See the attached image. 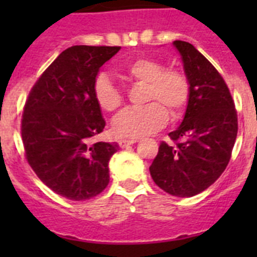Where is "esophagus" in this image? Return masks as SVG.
<instances>
[{
  "label": "esophagus",
  "instance_id": "obj_1",
  "mask_svg": "<svg viewBox=\"0 0 257 257\" xmlns=\"http://www.w3.org/2000/svg\"><path fill=\"white\" fill-rule=\"evenodd\" d=\"M135 143H136V140H134V139H122L118 142V144H119V147H121V148H127L128 145H133V144H135Z\"/></svg>",
  "mask_w": 257,
  "mask_h": 257
}]
</instances>
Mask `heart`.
<instances>
[{
	"label": "heart",
	"mask_w": 257,
	"mask_h": 257,
	"mask_svg": "<svg viewBox=\"0 0 257 257\" xmlns=\"http://www.w3.org/2000/svg\"><path fill=\"white\" fill-rule=\"evenodd\" d=\"M122 77L147 85L144 108H128L113 119L112 130L118 138L138 139L161 130L171 117L181 114L189 100V82L183 73L166 69L161 61L152 58H136L121 69ZM94 96L105 112H114L123 103L121 90L105 74L95 79Z\"/></svg>",
	"instance_id": "b5f03b06"
}]
</instances>
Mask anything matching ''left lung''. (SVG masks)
Segmentation results:
<instances>
[{
	"label": "left lung",
	"mask_w": 257,
	"mask_h": 257,
	"mask_svg": "<svg viewBox=\"0 0 257 257\" xmlns=\"http://www.w3.org/2000/svg\"><path fill=\"white\" fill-rule=\"evenodd\" d=\"M189 82L180 126L161 143L149 167L152 179L175 197H193L212 185L228 166L238 131L234 101L216 68L185 41H174Z\"/></svg>",
	"instance_id": "left-lung-1"
}]
</instances>
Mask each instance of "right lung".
<instances>
[{"mask_svg":"<svg viewBox=\"0 0 257 257\" xmlns=\"http://www.w3.org/2000/svg\"><path fill=\"white\" fill-rule=\"evenodd\" d=\"M118 46H72L64 50L29 92L22 118L27 161L40 180L70 199L86 201L109 183L108 163L115 143H94L105 121L94 96L101 65Z\"/></svg>","mask_w":257,"mask_h":257,"instance_id":"obj_1","label":"right lung"}]
</instances>
